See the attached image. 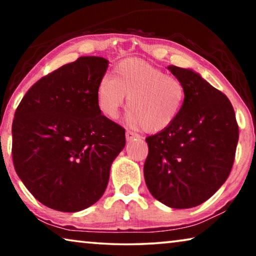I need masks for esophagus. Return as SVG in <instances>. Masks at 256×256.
<instances>
[{"label":"esophagus","instance_id":"obj_1","mask_svg":"<svg viewBox=\"0 0 256 256\" xmlns=\"http://www.w3.org/2000/svg\"><path fill=\"white\" fill-rule=\"evenodd\" d=\"M125 136H126V140L128 141H132V140H134V138H140V136H138V133L132 132V131H126V134H125Z\"/></svg>","mask_w":256,"mask_h":256}]
</instances>
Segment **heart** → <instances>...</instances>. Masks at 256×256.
<instances>
[{
    "instance_id": "heart-1",
    "label": "heart",
    "mask_w": 256,
    "mask_h": 256,
    "mask_svg": "<svg viewBox=\"0 0 256 256\" xmlns=\"http://www.w3.org/2000/svg\"><path fill=\"white\" fill-rule=\"evenodd\" d=\"M128 96V122L146 132L167 128L178 118L186 100V88L178 78L140 58L120 62L114 76L106 74L97 86L99 110L110 120L120 115Z\"/></svg>"
}]
</instances>
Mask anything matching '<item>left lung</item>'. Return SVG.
I'll list each match as a JSON object with an SVG mask.
<instances>
[{"instance_id":"8db88e82","label":"left lung","mask_w":256,"mask_h":256,"mask_svg":"<svg viewBox=\"0 0 256 256\" xmlns=\"http://www.w3.org/2000/svg\"><path fill=\"white\" fill-rule=\"evenodd\" d=\"M183 82L186 100L170 126L146 138L144 180L164 204L188 209L201 204L230 174L238 142L232 102L188 68L168 66Z\"/></svg>"}]
</instances>
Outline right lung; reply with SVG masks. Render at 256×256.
<instances>
[{"label": "right lung", "instance_id": "right-lung-1", "mask_svg": "<svg viewBox=\"0 0 256 256\" xmlns=\"http://www.w3.org/2000/svg\"><path fill=\"white\" fill-rule=\"evenodd\" d=\"M108 60L81 56L38 80L12 124L14 170L42 204L81 211L102 196L125 130L102 114L97 86Z\"/></svg>", "mask_w": 256, "mask_h": 256}]
</instances>
